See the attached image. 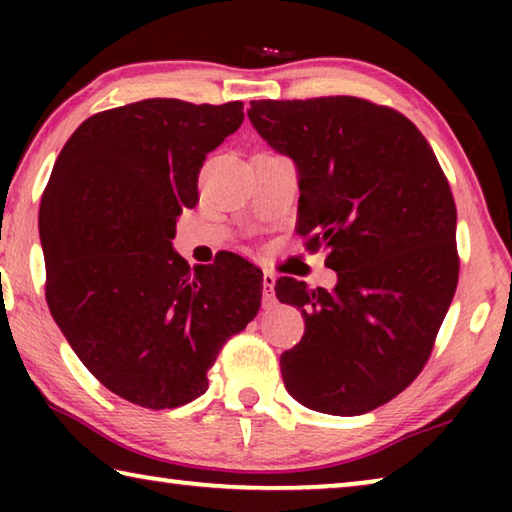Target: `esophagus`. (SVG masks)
<instances>
[{
	"label": "esophagus",
	"mask_w": 512,
	"mask_h": 512,
	"mask_svg": "<svg viewBox=\"0 0 512 512\" xmlns=\"http://www.w3.org/2000/svg\"><path fill=\"white\" fill-rule=\"evenodd\" d=\"M264 289H262V296H264V307H271L275 302V275L264 271Z\"/></svg>",
	"instance_id": "34e87169"
}]
</instances>
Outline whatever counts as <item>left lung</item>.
<instances>
[{
	"instance_id": "left-lung-1",
	"label": "left lung",
	"mask_w": 512,
	"mask_h": 512,
	"mask_svg": "<svg viewBox=\"0 0 512 512\" xmlns=\"http://www.w3.org/2000/svg\"><path fill=\"white\" fill-rule=\"evenodd\" d=\"M248 119L298 171L300 235L329 250L334 289L280 277L305 316L280 357L311 411L361 415L391 402L427 363L458 282L456 205L409 119L357 97L250 101Z\"/></svg>"
}]
</instances>
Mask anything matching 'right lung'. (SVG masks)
Here are the masks:
<instances>
[{"label":"right lung","mask_w":512,"mask_h":512,"mask_svg":"<svg viewBox=\"0 0 512 512\" xmlns=\"http://www.w3.org/2000/svg\"><path fill=\"white\" fill-rule=\"evenodd\" d=\"M241 121V101L99 112L69 137L42 194L51 316L108 391L146 409L201 397L223 343L262 302V271L244 257L189 268L171 244L205 155Z\"/></svg>","instance_id":"1"}]
</instances>
